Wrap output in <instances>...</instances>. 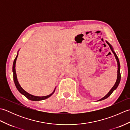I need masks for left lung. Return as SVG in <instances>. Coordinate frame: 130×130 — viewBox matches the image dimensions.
<instances>
[{"instance_id":"left-lung-1","label":"left lung","mask_w":130,"mask_h":130,"mask_svg":"<svg viewBox=\"0 0 130 130\" xmlns=\"http://www.w3.org/2000/svg\"><path fill=\"white\" fill-rule=\"evenodd\" d=\"M106 42H107V43L108 44V45L109 46V47H110V48H111V49L112 50V52L113 53V54L115 55V57H116V60H117V65H118V70H117V80H116V83H115V85H114V86L112 88V89L110 90V91L108 93V94L107 95H105L104 97H103L102 98H101V99H99V100H98V101H102V100H104V99H106V98H107L108 97V96H109L110 95H111V94L113 93V91L115 90H116V88L118 87V85H119V84H120V80H121V73H120V61H119V59H118V57H117V55H116V54L115 53V52L114 51V50H113V47H112V45H110V44L107 42V41H106Z\"/></svg>"}]
</instances>
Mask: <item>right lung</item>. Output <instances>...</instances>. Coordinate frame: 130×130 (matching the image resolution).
Segmentation results:
<instances>
[{"instance_id": "add662e5", "label": "right lung", "mask_w": 130, "mask_h": 130, "mask_svg": "<svg viewBox=\"0 0 130 130\" xmlns=\"http://www.w3.org/2000/svg\"><path fill=\"white\" fill-rule=\"evenodd\" d=\"M18 54H17V55L16 57L15 58L14 60V62H13V80H14V84L15 87L17 88V89H18V90L19 91L20 93H21L22 94L24 95V96H26V97L29 99V100L31 101H42V100H44V99H46L47 98H49L50 96H51L55 92V89H56V88H55V89L54 90V92H52L50 94H49L48 95H46V96H35V95H33L31 94H29L28 93H27L26 91L24 90L21 87V86L20 85V84H19V82L17 80V74H16V72H15V63H16V60L17 59V57H18Z\"/></svg>"}]
</instances>
